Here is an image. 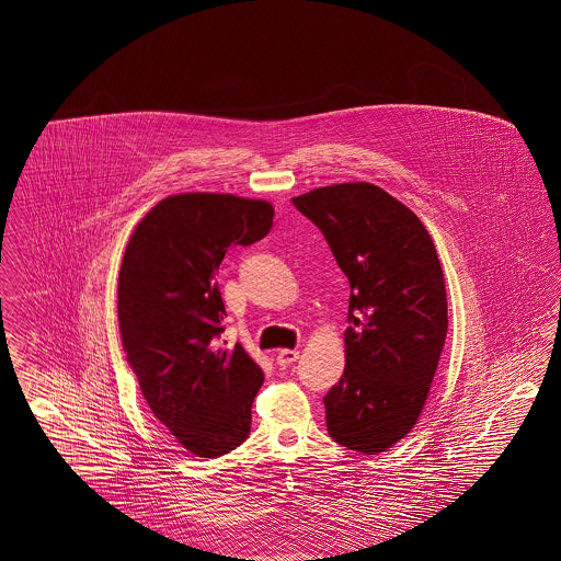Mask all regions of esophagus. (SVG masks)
<instances>
[{
	"label": "esophagus",
	"mask_w": 561,
	"mask_h": 561,
	"mask_svg": "<svg viewBox=\"0 0 561 561\" xmlns=\"http://www.w3.org/2000/svg\"><path fill=\"white\" fill-rule=\"evenodd\" d=\"M298 351L296 348H282V351H277V364L282 366V368H286V366H290L294 364L296 359H298Z\"/></svg>",
	"instance_id": "esophagus-1"
}]
</instances>
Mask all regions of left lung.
I'll return each mask as SVG.
<instances>
[{"instance_id": "8db88e82", "label": "left lung", "mask_w": 561, "mask_h": 561, "mask_svg": "<svg viewBox=\"0 0 561 561\" xmlns=\"http://www.w3.org/2000/svg\"><path fill=\"white\" fill-rule=\"evenodd\" d=\"M347 275L345 373L325 393V427L348 450L385 453L416 425L448 332L437 250L421 218L370 183L293 199Z\"/></svg>"}]
</instances>
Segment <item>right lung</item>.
I'll return each instance as SVG.
<instances>
[{
	"mask_svg": "<svg viewBox=\"0 0 561 561\" xmlns=\"http://www.w3.org/2000/svg\"><path fill=\"white\" fill-rule=\"evenodd\" d=\"M271 225L265 199L181 193L147 213L124 252L117 318L128 364L153 416L195 456H222L250 435L265 376L240 343L222 347L214 275L231 245L263 240Z\"/></svg>",
	"mask_w": 561,
	"mask_h": 561,
	"instance_id": "right-lung-1",
	"label": "right lung"
}]
</instances>
